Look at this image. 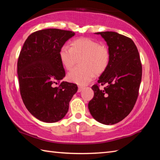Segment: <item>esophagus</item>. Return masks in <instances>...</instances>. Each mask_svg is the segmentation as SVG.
I'll list each match as a JSON object with an SVG mask.
<instances>
[{
    "mask_svg": "<svg viewBox=\"0 0 160 160\" xmlns=\"http://www.w3.org/2000/svg\"><path fill=\"white\" fill-rule=\"evenodd\" d=\"M82 89H83L82 87H81V86H78V92H82Z\"/></svg>",
    "mask_w": 160,
    "mask_h": 160,
    "instance_id": "34e87169",
    "label": "esophagus"
}]
</instances>
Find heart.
I'll list each match as a JSON object with an SVG mask.
<instances>
[{
  "label": "heart",
  "instance_id": "obj_1",
  "mask_svg": "<svg viewBox=\"0 0 160 160\" xmlns=\"http://www.w3.org/2000/svg\"><path fill=\"white\" fill-rule=\"evenodd\" d=\"M63 66L70 70L80 58L78 66L68 74L70 82L84 85L93 79L94 74L101 75L107 70L110 61L109 50L106 45L90 38H80L70 43V48L63 46L59 51Z\"/></svg>",
  "mask_w": 160,
  "mask_h": 160
}]
</instances>
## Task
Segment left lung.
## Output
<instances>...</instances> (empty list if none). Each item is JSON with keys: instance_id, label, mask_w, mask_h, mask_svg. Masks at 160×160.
Segmentation results:
<instances>
[{"instance_id": "1", "label": "left lung", "mask_w": 160, "mask_h": 160, "mask_svg": "<svg viewBox=\"0 0 160 160\" xmlns=\"http://www.w3.org/2000/svg\"><path fill=\"white\" fill-rule=\"evenodd\" d=\"M107 42L110 61L100 75L99 90L92 87L94 97L88 104L91 115L98 122L113 125L128 116L136 102L142 78V65L136 46L130 38L114 32H97Z\"/></svg>"}]
</instances>
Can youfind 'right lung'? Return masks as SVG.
<instances>
[{"mask_svg":"<svg viewBox=\"0 0 160 160\" xmlns=\"http://www.w3.org/2000/svg\"><path fill=\"white\" fill-rule=\"evenodd\" d=\"M74 35L71 31L42 29L29 35L20 51L18 76L22 99L29 113L43 122L61 120L78 91L76 84L60 82L66 72L59 51Z\"/></svg>","mask_w":160,"mask_h":160,"instance_id":"right-lung-1","label":"right lung"}]
</instances>
